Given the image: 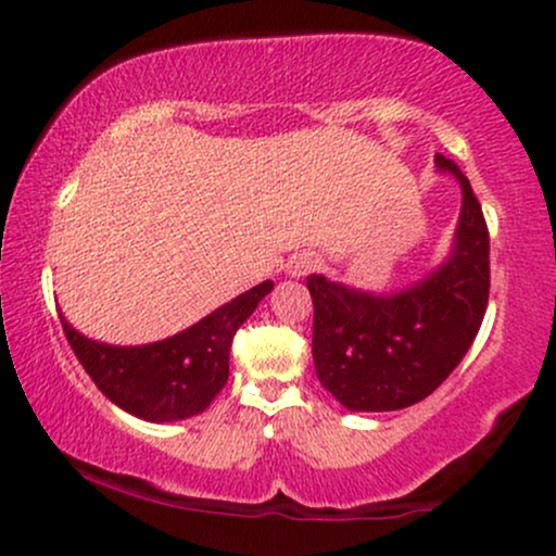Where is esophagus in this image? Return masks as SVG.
<instances>
[{"label":"esophagus","instance_id":"obj_1","mask_svg":"<svg viewBox=\"0 0 556 556\" xmlns=\"http://www.w3.org/2000/svg\"><path fill=\"white\" fill-rule=\"evenodd\" d=\"M318 266V258L311 256V253H298V256H292L290 261H287V274L290 277H305V274H311Z\"/></svg>","mask_w":556,"mask_h":556}]
</instances>
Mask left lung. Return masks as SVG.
<instances>
[{"label":"left lung","mask_w":556,"mask_h":556,"mask_svg":"<svg viewBox=\"0 0 556 556\" xmlns=\"http://www.w3.org/2000/svg\"><path fill=\"white\" fill-rule=\"evenodd\" d=\"M439 175L460 185L450 253L402 290L371 292L311 274L314 363L324 389L353 413L402 410L457 368L489 303V229L468 177L442 154Z\"/></svg>","instance_id":"8db88e82"}]
</instances>
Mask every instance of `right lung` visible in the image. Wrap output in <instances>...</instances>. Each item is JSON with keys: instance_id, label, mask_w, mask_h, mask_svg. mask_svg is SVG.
<instances>
[{"instance_id": "right-lung-1", "label": "right lung", "mask_w": 556, "mask_h": 556, "mask_svg": "<svg viewBox=\"0 0 556 556\" xmlns=\"http://www.w3.org/2000/svg\"><path fill=\"white\" fill-rule=\"evenodd\" d=\"M271 290L274 282L266 279L193 327L149 344L88 340L65 314H60V321L80 366L114 405L151 424H172L203 413L222 392L235 331Z\"/></svg>"}]
</instances>
